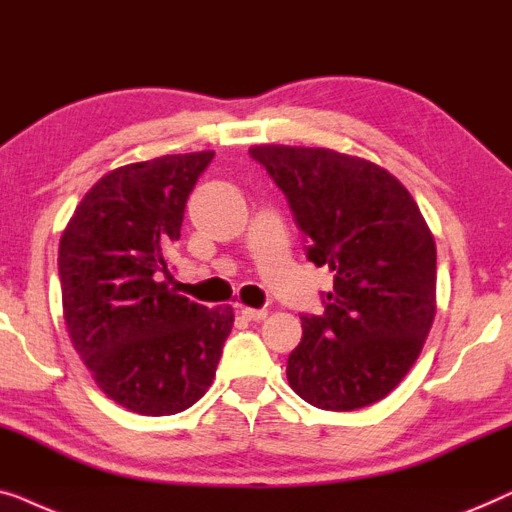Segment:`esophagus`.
Listing matches in <instances>:
<instances>
[{
  "label": "esophagus",
  "instance_id": "esophagus-1",
  "mask_svg": "<svg viewBox=\"0 0 512 512\" xmlns=\"http://www.w3.org/2000/svg\"><path fill=\"white\" fill-rule=\"evenodd\" d=\"M241 315H243V318H246V320L259 322V320H264L269 313H266L264 308H248V306H241Z\"/></svg>",
  "mask_w": 512,
  "mask_h": 512
}]
</instances>
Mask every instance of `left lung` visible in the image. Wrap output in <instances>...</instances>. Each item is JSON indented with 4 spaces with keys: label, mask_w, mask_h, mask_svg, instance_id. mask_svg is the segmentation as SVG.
Masks as SVG:
<instances>
[{
    "label": "left lung",
    "mask_w": 512,
    "mask_h": 512,
    "mask_svg": "<svg viewBox=\"0 0 512 512\" xmlns=\"http://www.w3.org/2000/svg\"><path fill=\"white\" fill-rule=\"evenodd\" d=\"M304 232L306 257L334 273L325 313L301 315L287 380L322 410L387 397L420 357L436 315V243L390 171L329 148L255 146Z\"/></svg>",
    "instance_id": "1"
}]
</instances>
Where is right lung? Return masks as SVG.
Masks as SVG:
<instances>
[{"mask_svg":"<svg viewBox=\"0 0 512 512\" xmlns=\"http://www.w3.org/2000/svg\"><path fill=\"white\" fill-rule=\"evenodd\" d=\"M213 150L113 169L90 187L60 239L64 322L106 397L174 415L204 397L234 325L160 283L183 213Z\"/></svg>","mask_w":512,"mask_h":512,"instance_id":"add662e5","label":"right lung"}]
</instances>
